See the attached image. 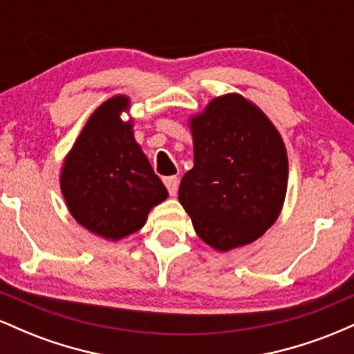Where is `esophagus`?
<instances>
[{"label": "esophagus", "mask_w": 354, "mask_h": 354, "mask_svg": "<svg viewBox=\"0 0 354 354\" xmlns=\"http://www.w3.org/2000/svg\"><path fill=\"white\" fill-rule=\"evenodd\" d=\"M163 181H165L166 188H168V191H169V194H171V196H176V193H178V178L176 176H166V178H163Z\"/></svg>", "instance_id": "obj_1"}]
</instances>
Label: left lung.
<instances>
[{
	"mask_svg": "<svg viewBox=\"0 0 354 354\" xmlns=\"http://www.w3.org/2000/svg\"><path fill=\"white\" fill-rule=\"evenodd\" d=\"M189 129L194 166L183 176L178 198L194 231L218 251L250 245L274 225L286 196L281 135L238 93L211 100L191 118Z\"/></svg>",
	"mask_w": 354,
	"mask_h": 354,
	"instance_id": "8db88e82",
	"label": "left lung"
}]
</instances>
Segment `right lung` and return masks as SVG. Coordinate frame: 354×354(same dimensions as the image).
Here are the masks:
<instances>
[{"label":"right lung","instance_id":"obj_1","mask_svg":"<svg viewBox=\"0 0 354 354\" xmlns=\"http://www.w3.org/2000/svg\"><path fill=\"white\" fill-rule=\"evenodd\" d=\"M128 109V96L104 101L64 158L59 176L71 216L111 241L143 228L153 206L168 198L133 136V121L121 120Z\"/></svg>","mask_w":354,"mask_h":354}]
</instances>
